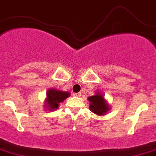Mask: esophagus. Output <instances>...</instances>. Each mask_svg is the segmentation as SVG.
<instances>
[{
  "label": "esophagus",
  "instance_id": "34e87169",
  "mask_svg": "<svg viewBox=\"0 0 156 156\" xmlns=\"http://www.w3.org/2000/svg\"><path fill=\"white\" fill-rule=\"evenodd\" d=\"M73 95L74 97H80V96H81V93H80V92H78V93H73Z\"/></svg>",
  "mask_w": 156,
  "mask_h": 156
}]
</instances>
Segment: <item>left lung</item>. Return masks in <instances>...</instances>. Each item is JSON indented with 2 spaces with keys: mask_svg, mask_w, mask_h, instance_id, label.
Returning a JSON list of instances; mask_svg holds the SVG:
<instances>
[{
  "mask_svg": "<svg viewBox=\"0 0 156 156\" xmlns=\"http://www.w3.org/2000/svg\"><path fill=\"white\" fill-rule=\"evenodd\" d=\"M87 99L91 102L90 103V109L94 114H98V115H102L107 110H109L108 105L106 104L104 98L100 94L97 93L94 95L88 97Z\"/></svg>",
  "mask_w": 156,
  "mask_h": 156,
  "instance_id": "obj_1",
  "label": "left lung"
}]
</instances>
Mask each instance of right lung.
I'll list each match as a JSON object with an SVG mask.
<instances>
[{"mask_svg": "<svg viewBox=\"0 0 156 156\" xmlns=\"http://www.w3.org/2000/svg\"><path fill=\"white\" fill-rule=\"evenodd\" d=\"M69 93L66 91H58L55 89H50L47 91V98H46V107L50 110L58 109V105L61 102H63L65 98L69 96Z\"/></svg>", "mask_w": 156, "mask_h": 156, "instance_id": "add662e5", "label": "right lung"}]
</instances>
